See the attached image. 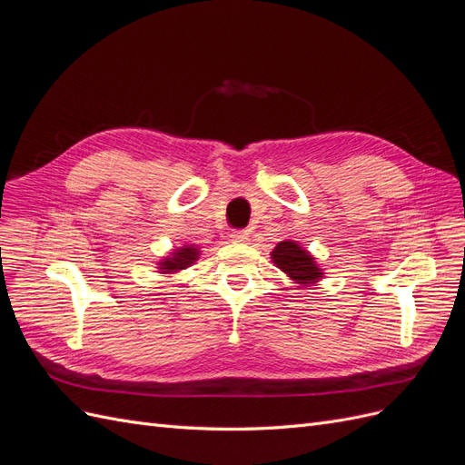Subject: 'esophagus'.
<instances>
[{"label": "esophagus", "instance_id": "esophagus-1", "mask_svg": "<svg viewBox=\"0 0 465 465\" xmlns=\"http://www.w3.org/2000/svg\"><path fill=\"white\" fill-rule=\"evenodd\" d=\"M231 241L232 242H248V232L246 231H232L231 232Z\"/></svg>", "mask_w": 465, "mask_h": 465}]
</instances>
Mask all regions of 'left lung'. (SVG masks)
Here are the masks:
<instances>
[{
  "label": "left lung",
  "instance_id": "obj_1",
  "mask_svg": "<svg viewBox=\"0 0 465 465\" xmlns=\"http://www.w3.org/2000/svg\"><path fill=\"white\" fill-rule=\"evenodd\" d=\"M272 260L281 272H285L294 283H299L302 287H311L318 283L323 275L320 265L311 256V252H306L294 241L279 242L272 252Z\"/></svg>",
  "mask_w": 465,
  "mask_h": 465
}]
</instances>
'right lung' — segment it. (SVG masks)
I'll return each mask as SVG.
<instances>
[{
	"label": "right lung",
	"instance_id": "add662e5",
	"mask_svg": "<svg viewBox=\"0 0 465 465\" xmlns=\"http://www.w3.org/2000/svg\"><path fill=\"white\" fill-rule=\"evenodd\" d=\"M200 258V250L195 246H182L176 248L171 256H166L164 260L159 262V273H176L186 270L193 262H198Z\"/></svg>",
	"mask_w": 465,
	"mask_h": 465
}]
</instances>
